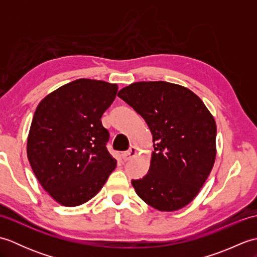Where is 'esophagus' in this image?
I'll list each match as a JSON object with an SVG mask.
<instances>
[{"instance_id": "obj_1", "label": "esophagus", "mask_w": 257, "mask_h": 257, "mask_svg": "<svg viewBox=\"0 0 257 257\" xmlns=\"http://www.w3.org/2000/svg\"><path fill=\"white\" fill-rule=\"evenodd\" d=\"M138 152H139V150H138L137 147H132V148H130L128 151L123 152V154H122V159L124 161H128L130 159H133V158H135L136 156L138 155Z\"/></svg>"}]
</instances>
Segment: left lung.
Segmentation results:
<instances>
[{
  "mask_svg": "<svg viewBox=\"0 0 257 257\" xmlns=\"http://www.w3.org/2000/svg\"><path fill=\"white\" fill-rule=\"evenodd\" d=\"M118 97L145 119L154 143L148 173L132 181L136 193L158 211L182 209L214 166V117L192 90L168 81L133 83Z\"/></svg>",
  "mask_w": 257,
  "mask_h": 257,
  "instance_id": "left-lung-1",
  "label": "left lung"
}]
</instances>
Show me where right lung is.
<instances>
[{
  "mask_svg": "<svg viewBox=\"0 0 257 257\" xmlns=\"http://www.w3.org/2000/svg\"><path fill=\"white\" fill-rule=\"evenodd\" d=\"M117 84L80 78L52 91L36 107L26 152L46 192L64 206L86 203L99 192L117 160L106 149L101 116Z\"/></svg>",
  "mask_w": 257,
  "mask_h": 257,
  "instance_id": "add662e5",
  "label": "right lung"
}]
</instances>
